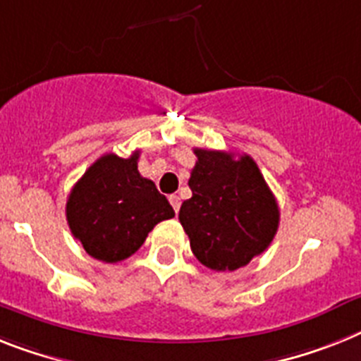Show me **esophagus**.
I'll use <instances>...</instances> for the list:
<instances>
[{
    "label": "esophagus",
    "instance_id": "34e87169",
    "mask_svg": "<svg viewBox=\"0 0 361 361\" xmlns=\"http://www.w3.org/2000/svg\"><path fill=\"white\" fill-rule=\"evenodd\" d=\"M169 202H171V205H172V207H174L176 213H178V211H180V205H181L180 196H178V195H171V196H169Z\"/></svg>",
    "mask_w": 361,
    "mask_h": 361
}]
</instances>
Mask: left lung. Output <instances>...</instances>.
I'll return each mask as SVG.
<instances>
[{
    "mask_svg": "<svg viewBox=\"0 0 361 361\" xmlns=\"http://www.w3.org/2000/svg\"><path fill=\"white\" fill-rule=\"evenodd\" d=\"M192 196L180 218L196 259L214 271H235L271 244L279 205L264 176L247 154L195 148Z\"/></svg>",
    "mask_w": 361,
    "mask_h": 361,
    "instance_id": "8db88e82",
    "label": "left lung"
}]
</instances>
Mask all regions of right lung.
Instances as JSON below:
<instances>
[{"label": "right lung", "mask_w": 361, "mask_h": 361, "mask_svg": "<svg viewBox=\"0 0 361 361\" xmlns=\"http://www.w3.org/2000/svg\"><path fill=\"white\" fill-rule=\"evenodd\" d=\"M139 150L130 157L104 154L69 192L66 218L87 255L119 262L134 255L156 224L174 216L169 200L137 171Z\"/></svg>", "instance_id": "1"}]
</instances>
